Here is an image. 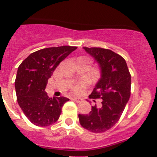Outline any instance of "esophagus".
I'll use <instances>...</instances> for the list:
<instances>
[{
	"mask_svg": "<svg viewBox=\"0 0 157 157\" xmlns=\"http://www.w3.org/2000/svg\"><path fill=\"white\" fill-rule=\"evenodd\" d=\"M74 101H76V103H81V101H82V98H76V97H74L73 98H72Z\"/></svg>",
	"mask_w": 157,
	"mask_h": 157,
	"instance_id": "34e87169",
	"label": "esophagus"
}]
</instances>
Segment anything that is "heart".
<instances>
[{
    "label": "heart",
    "instance_id": "obj_1",
    "mask_svg": "<svg viewBox=\"0 0 157 157\" xmlns=\"http://www.w3.org/2000/svg\"><path fill=\"white\" fill-rule=\"evenodd\" d=\"M81 86H76L73 87V90L74 92H76V93H78L81 91Z\"/></svg>",
    "mask_w": 157,
    "mask_h": 157
}]
</instances>
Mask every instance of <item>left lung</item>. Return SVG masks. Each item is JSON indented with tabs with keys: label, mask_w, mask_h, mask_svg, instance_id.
Here are the masks:
<instances>
[{
	"label": "left lung",
	"mask_w": 157,
	"mask_h": 157,
	"mask_svg": "<svg viewBox=\"0 0 157 157\" xmlns=\"http://www.w3.org/2000/svg\"><path fill=\"white\" fill-rule=\"evenodd\" d=\"M98 63L101 76L89 97L102 98L100 107H92L89 114H79L81 126L89 131L102 133L114 125L130 97L131 76L121 55L103 48L83 47Z\"/></svg>",
	"instance_id": "obj_1"
}]
</instances>
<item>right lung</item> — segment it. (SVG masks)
Listing matches in <instances>:
<instances>
[{
  "label": "right lung",
  "instance_id": "right-lung-1",
  "mask_svg": "<svg viewBox=\"0 0 157 157\" xmlns=\"http://www.w3.org/2000/svg\"><path fill=\"white\" fill-rule=\"evenodd\" d=\"M76 48L63 45L37 50L18 67L14 83L17 101L33 124L48 126L59 120L62 107L69 99L65 97L49 98L45 90L58 65Z\"/></svg>",
  "mask_w": 157,
  "mask_h": 157
}]
</instances>
